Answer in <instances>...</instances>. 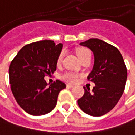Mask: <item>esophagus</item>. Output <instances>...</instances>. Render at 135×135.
I'll list each match as a JSON object with an SVG mask.
<instances>
[{"label": "esophagus", "mask_w": 135, "mask_h": 135, "mask_svg": "<svg viewBox=\"0 0 135 135\" xmlns=\"http://www.w3.org/2000/svg\"><path fill=\"white\" fill-rule=\"evenodd\" d=\"M66 88H68V89L73 88V85H70V84H67V85H66Z\"/></svg>", "instance_id": "esophagus-1"}]
</instances>
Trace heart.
I'll return each mask as SVG.
<instances>
[{"mask_svg": "<svg viewBox=\"0 0 135 135\" xmlns=\"http://www.w3.org/2000/svg\"><path fill=\"white\" fill-rule=\"evenodd\" d=\"M76 53H77V56H79V60H81L83 57H85L86 55L88 54H91L90 53V51L86 49V48H79L76 50ZM63 56H64V52L62 51L60 53L58 58H57V64L59 65L62 62V58H63ZM60 78L67 82V83H74L77 81L78 78H79V75L76 74V73H72V72H66L64 73H62Z\"/></svg>", "mask_w": 135, "mask_h": 135, "instance_id": "obj_1", "label": "heart"}]
</instances>
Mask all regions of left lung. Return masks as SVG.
Returning a JSON list of instances; mask_svg holds the SVG:
<instances>
[{"label": "left lung", "mask_w": 135, "mask_h": 135, "mask_svg": "<svg viewBox=\"0 0 135 135\" xmlns=\"http://www.w3.org/2000/svg\"><path fill=\"white\" fill-rule=\"evenodd\" d=\"M94 54V66L88 80L95 87H83L85 93L78 100V105L85 113L102 116L110 112L122 95L127 80V69L119 50L99 39H89L80 43Z\"/></svg>", "instance_id": "left-lung-1"}]
</instances>
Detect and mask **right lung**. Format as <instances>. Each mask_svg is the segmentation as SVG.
Returning a JSON list of instances; mask_svg holds the SVG:
<instances>
[{"label": "right lung", "instance_id": "add662e5", "mask_svg": "<svg viewBox=\"0 0 135 135\" xmlns=\"http://www.w3.org/2000/svg\"><path fill=\"white\" fill-rule=\"evenodd\" d=\"M62 44L41 40L20 49L9 67L10 84L17 102L26 112L43 115L56 107L60 91L66 84L56 80L48 86L44 79L56 69Z\"/></svg>", "mask_w": 135, "mask_h": 135}]
</instances>
